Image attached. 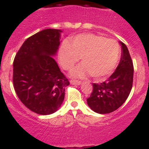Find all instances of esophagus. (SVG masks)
Returning a JSON list of instances; mask_svg holds the SVG:
<instances>
[{
    "instance_id": "obj_1",
    "label": "esophagus",
    "mask_w": 149,
    "mask_h": 149,
    "mask_svg": "<svg viewBox=\"0 0 149 149\" xmlns=\"http://www.w3.org/2000/svg\"><path fill=\"white\" fill-rule=\"evenodd\" d=\"M70 84L72 85H80L82 84L81 81H79V80H75V79H72L70 81Z\"/></svg>"
}]
</instances>
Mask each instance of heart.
Segmentation results:
<instances>
[{
	"mask_svg": "<svg viewBox=\"0 0 149 149\" xmlns=\"http://www.w3.org/2000/svg\"><path fill=\"white\" fill-rule=\"evenodd\" d=\"M120 48L116 41L95 34H80L70 43L65 41L58 51V61L64 70H71L81 58L83 64L72 70V77L84 78L91 74L96 79L113 72L120 58Z\"/></svg>",
	"mask_w": 149,
	"mask_h": 149,
	"instance_id": "obj_1",
	"label": "heart"
}]
</instances>
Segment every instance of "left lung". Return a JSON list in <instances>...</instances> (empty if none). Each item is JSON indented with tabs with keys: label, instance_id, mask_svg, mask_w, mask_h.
<instances>
[{
	"label": "left lung",
	"instance_id": "8db88e82",
	"mask_svg": "<svg viewBox=\"0 0 149 149\" xmlns=\"http://www.w3.org/2000/svg\"><path fill=\"white\" fill-rule=\"evenodd\" d=\"M121 56L113 74L105 82L93 84V92L86 99L88 106L98 113H109L119 108L128 97L133 84L134 66L127 46L120 42Z\"/></svg>",
	"mask_w": 149,
	"mask_h": 149
}]
</instances>
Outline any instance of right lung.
<instances>
[{"label": "right lung", "instance_id": "right-lung-1", "mask_svg": "<svg viewBox=\"0 0 149 149\" xmlns=\"http://www.w3.org/2000/svg\"><path fill=\"white\" fill-rule=\"evenodd\" d=\"M62 31L44 29L24 41L13 63V84L22 104L35 113L58 111L70 85L52 56L60 45Z\"/></svg>", "mask_w": 149, "mask_h": 149}]
</instances>
